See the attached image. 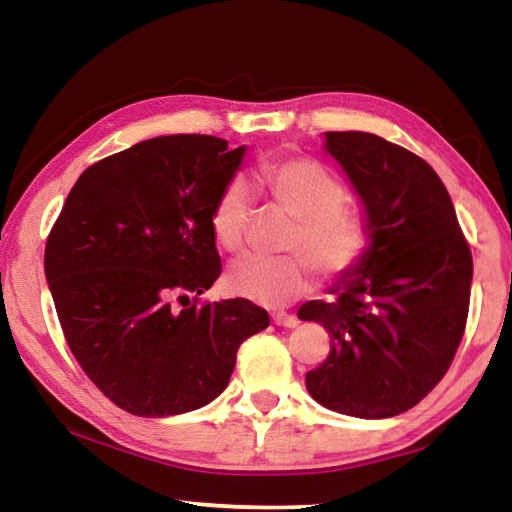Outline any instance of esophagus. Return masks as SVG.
Returning a JSON list of instances; mask_svg holds the SVG:
<instances>
[{"mask_svg":"<svg viewBox=\"0 0 512 512\" xmlns=\"http://www.w3.org/2000/svg\"><path fill=\"white\" fill-rule=\"evenodd\" d=\"M273 323L280 327H298V318L291 314H284V311H277V314L273 316Z\"/></svg>","mask_w":512,"mask_h":512,"instance_id":"obj_1","label":"esophagus"}]
</instances>
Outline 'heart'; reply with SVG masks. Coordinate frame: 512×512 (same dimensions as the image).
<instances>
[{
	"label": "heart",
	"mask_w": 512,
	"mask_h": 512,
	"mask_svg": "<svg viewBox=\"0 0 512 512\" xmlns=\"http://www.w3.org/2000/svg\"><path fill=\"white\" fill-rule=\"evenodd\" d=\"M259 187L275 207L293 216L287 250L277 259L246 257L230 271V289L264 307H287L309 289V265L325 277L350 273L366 259L372 230L348 203V187L316 158H273L257 169ZM250 194L241 180L225 185L210 212L212 235L223 250H244Z\"/></svg>",
	"instance_id": "heart-1"
}]
</instances>
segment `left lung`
Here are the masks:
<instances>
[{"mask_svg":"<svg viewBox=\"0 0 512 512\" xmlns=\"http://www.w3.org/2000/svg\"><path fill=\"white\" fill-rule=\"evenodd\" d=\"M368 212L372 244L329 293L298 309L332 348L307 372L311 397L357 418L413 409L445 377L470 311L472 250L443 180L420 155L384 137L327 133Z\"/></svg>","mask_w":512,"mask_h":512,"instance_id":"obj_1","label":"left lung"}]
</instances>
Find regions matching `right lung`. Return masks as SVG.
<instances>
[{
  "label": "right lung",
  "instance_id": "right-lung-1",
  "mask_svg": "<svg viewBox=\"0 0 512 512\" xmlns=\"http://www.w3.org/2000/svg\"><path fill=\"white\" fill-rule=\"evenodd\" d=\"M241 155L212 135L135 144L81 173L49 232L65 341L119 409L164 418L210 404L239 345L271 323L246 298L198 300L221 275L210 212Z\"/></svg>",
  "mask_w": 512,
  "mask_h": 512
}]
</instances>
